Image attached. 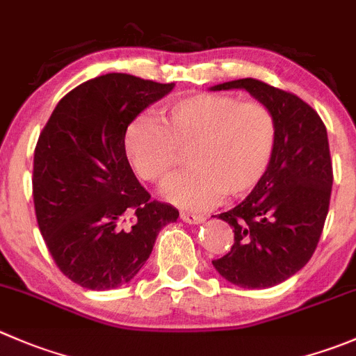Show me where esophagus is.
<instances>
[{
	"mask_svg": "<svg viewBox=\"0 0 356 356\" xmlns=\"http://www.w3.org/2000/svg\"><path fill=\"white\" fill-rule=\"evenodd\" d=\"M181 219L188 224H202L203 220H205V217L196 216V213L191 212H181Z\"/></svg>",
	"mask_w": 356,
	"mask_h": 356,
	"instance_id": "esophagus-1",
	"label": "esophagus"
}]
</instances>
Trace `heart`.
<instances>
[{
    "label": "heart",
    "instance_id": "obj_1",
    "mask_svg": "<svg viewBox=\"0 0 356 356\" xmlns=\"http://www.w3.org/2000/svg\"><path fill=\"white\" fill-rule=\"evenodd\" d=\"M160 121L140 116L125 130L123 147L143 181L163 186L189 151L188 172L165 188V198L188 210L240 198L266 177L278 143L270 106L227 94H193L170 102Z\"/></svg>",
    "mask_w": 356,
    "mask_h": 356
}]
</instances>
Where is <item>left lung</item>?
I'll use <instances>...</instances> for the list:
<instances>
[{
  "label": "left lung",
  "instance_id": "left-lung-1",
  "mask_svg": "<svg viewBox=\"0 0 356 356\" xmlns=\"http://www.w3.org/2000/svg\"><path fill=\"white\" fill-rule=\"evenodd\" d=\"M233 88L270 106L278 122V143L261 184L240 205L219 213L233 227L234 243L212 264L238 287H273L305 268L323 231L334 181L327 129L302 99L259 79L212 86Z\"/></svg>",
  "mask_w": 356,
  "mask_h": 356
}]
</instances>
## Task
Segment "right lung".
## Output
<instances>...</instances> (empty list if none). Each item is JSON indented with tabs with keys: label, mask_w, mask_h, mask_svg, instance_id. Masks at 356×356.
<instances>
[{
	"label": "right lung",
	"mask_w": 356,
	"mask_h": 356,
	"mask_svg": "<svg viewBox=\"0 0 356 356\" xmlns=\"http://www.w3.org/2000/svg\"><path fill=\"white\" fill-rule=\"evenodd\" d=\"M174 88L123 72L81 83L58 101L34 149L38 226L58 270L90 291L136 277L179 210L151 200L123 147L125 130Z\"/></svg>",
	"instance_id": "obj_1"
}]
</instances>
